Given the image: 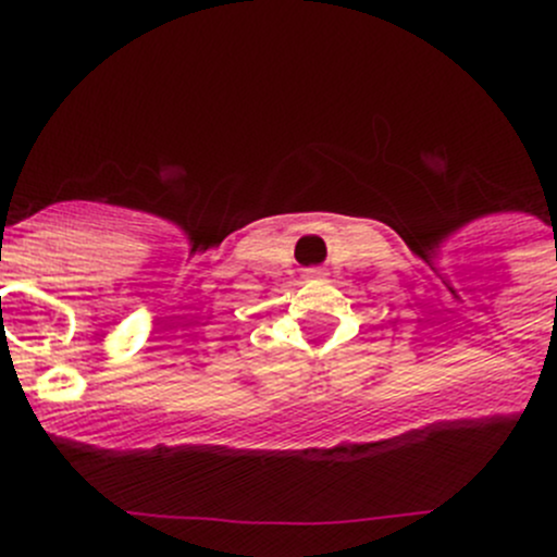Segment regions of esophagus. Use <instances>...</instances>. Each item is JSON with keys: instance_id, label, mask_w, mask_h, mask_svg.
<instances>
[{"instance_id": "1", "label": "esophagus", "mask_w": 557, "mask_h": 557, "mask_svg": "<svg viewBox=\"0 0 557 557\" xmlns=\"http://www.w3.org/2000/svg\"><path fill=\"white\" fill-rule=\"evenodd\" d=\"M310 274H320V272H318V269H310Z\"/></svg>"}]
</instances>
